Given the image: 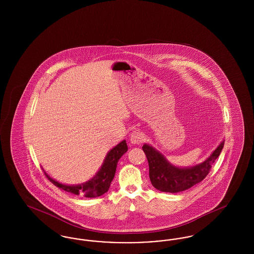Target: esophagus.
Returning <instances> with one entry per match:
<instances>
[{"instance_id": "1", "label": "esophagus", "mask_w": 254, "mask_h": 254, "mask_svg": "<svg viewBox=\"0 0 254 254\" xmlns=\"http://www.w3.org/2000/svg\"><path fill=\"white\" fill-rule=\"evenodd\" d=\"M129 140H130V143L133 144V145H139V144H141V143H143L145 141V136L141 132L133 131L130 134Z\"/></svg>"}]
</instances>
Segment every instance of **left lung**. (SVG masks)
<instances>
[{
    "mask_svg": "<svg viewBox=\"0 0 254 254\" xmlns=\"http://www.w3.org/2000/svg\"><path fill=\"white\" fill-rule=\"evenodd\" d=\"M224 144L223 141L205 161L191 168H178L171 165L154 147L145 144L142 148L148 162L149 179L152 186L160 191L176 193L203 181L219 157Z\"/></svg>",
    "mask_w": 254,
    "mask_h": 254,
    "instance_id": "left-lung-1",
    "label": "left lung"
}]
</instances>
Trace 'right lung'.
<instances>
[{
	"mask_svg": "<svg viewBox=\"0 0 254 254\" xmlns=\"http://www.w3.org/2000/svg\"><path fill=\"white\" fill-rule=\"evenodd\" d=\"M127 151V145L126 140H124L120 144H118L111 150H109V153L105 158V161L101 169L97 171L94 177L81 185H76V186L64 185L51 179L46 172L45 174L53 185L60 188L61 190L64 191H67L75 195H81L83 197H87V198H94L106 193L109 190L111 181L113 180L116 172L118 161Z\"/></svg>",
	"mask_w": 254,
	"mask_h": 254,
	"instance_id": "add662e5",
	"label": "right lung"
}]
</instances>
